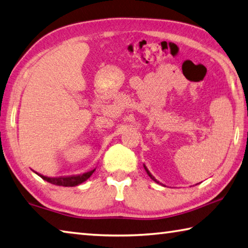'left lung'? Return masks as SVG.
<instances>
[{"label":"left lung","mask_w":248,"mask_h":248,"mask_svg":"<svg viewBox=\"0 0 248 248\" xmlns=\"http://www.w3.org/2000/svg\"><path fill=\"white\" fill-rule=\"evenodd\" d=\"M143 168H144V170H146V171H147V174L149 175V177H150V178H151V179H152L153 181H155V182H156V184H160V185H162V184H161V182H160V181H157V180L155 179V177H154V176H153V175L151 174V172H150V171H149V170H148V168H147V166H146V165H144V164H143Z\"/></svg>","instance_id":"8db88e82"}]
</instances>
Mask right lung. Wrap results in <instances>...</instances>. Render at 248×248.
Listing matches in <instances>:
<instances>
[{
    "instance_id": "right-lung-1",
    "label": "right lung",
    "mask_w": 248,
    "mask_h": 248,
    "mask_svg": "<svg viewBox=\"0 0 248 248\" xmlns=\"http://www.w3.org/2000/svg\"><path fill=\"white\" fill-rule=\"evenodd\" d=\"M95 171V170H93L91 171H87L83 175H78V176H68V177H58V178H51V177H46L41 174H36L39 175L42 179H44L45 181L49 182L51 185H56V186H76L81 185L82 182L86 181L90 177L93 175V172Z\"/></svg>"
}]
</instances>
